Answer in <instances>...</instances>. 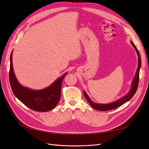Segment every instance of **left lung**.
Returning a JSON list of instances; mask_svg holds the SVG:
<instances>
[{
    "label": "left lung",
    "instance_id": "1",
    "mask_svg": "<svg viewBox=\"0 0 149 149\" xmlns=\"http://www.w3.org/2000/svg\"><path fill=\"white\" fill-rule=\"evenodd\" d=\"M130 43L132 44V45L134 47V48L136 49V51L137 52V54L138 55V66H137V69L136 73L135 74L134 78L132 80V85H131V88H130V91L129 93L123 96V97H121L117 101L112 102L111 103L109 104H99V103H95L93 101H91V99L89 98V97L88 96V94L86 93L84 91H83V94L85 98L86 99L88 102L89 103V104L91 105V106L94 109H96L97 111H109L112 109H114L120 106L121 105H123V104L125 103L126 102H127L129 101L130 99H131L134 95L136 93L137 88H138V85H139V72H140V69H141V55H140L139 52L137 49L136 46L135 45L134 43L132 42H130Z\"/></svg>",
    "mask_w": 149,
    "mask_h": 149
}]
</instances>
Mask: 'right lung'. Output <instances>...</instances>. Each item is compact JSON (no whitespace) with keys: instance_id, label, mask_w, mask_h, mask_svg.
Returning <instances> with one entry per match:
<instances>
[{"instance_id":"add662e5","label":"right lung","mask_w":149,"mask_h":149,"mask_svg":"<svg viewBox=\"0 0 149 149\" xmlns=\"http://www.w3.org/2000/svg\"><path fill=\"white\" fill-rule=\"evenodd\" d=\"M12 52L10 58L9 79L14 95L26 106L33 111L47 112L54 109L60 100L62 82L67 73L43 89L33 90L25 88L18 81L13 71Z\"/></svg>"}]
</instances>
